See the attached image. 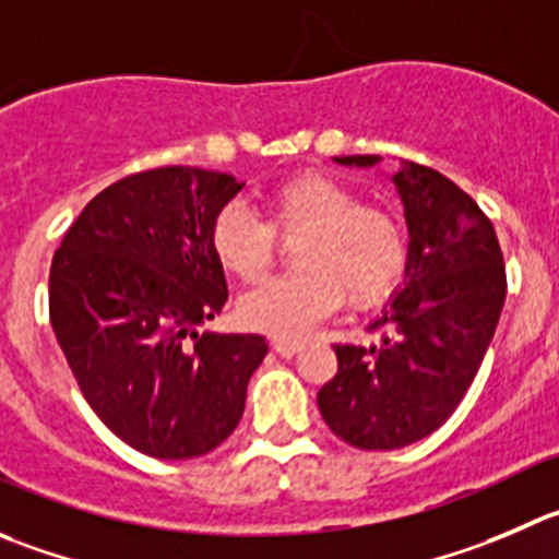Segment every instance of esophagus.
<instances>
[{
    "label": "esophagus",
    "mask_w": 559,
    "mask_h": 559,
    "mask_svg": "<svg viewBox=\"0 0 559 559\" xmlns=\"http://www.w3.org/2000/svg\"><path fill=\"white\" fill-rule=\"evenodd\" d=\"M271 348H274L280 356H285V359H290V356H294V354H299L301 343H299V340L274 337V340H271Z\"/></svg>",
    "instance_id": "esophagus-1"
}]
</instances>
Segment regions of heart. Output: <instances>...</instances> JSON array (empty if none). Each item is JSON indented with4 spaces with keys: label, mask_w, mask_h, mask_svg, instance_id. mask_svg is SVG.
I'll return each mask as SVG.
<instances>
[{
    "label": "heart",
    "mask_w": 559,
    "mask_h": 559,
    "mask_svg": "<svg viewBox=\"0 0 559 559\" xmlns=\"http://www.w3.org/2000/svg\"><path fill=\"white\" fill-rule=\"evenodd\" d=\"M276 236L296 238L294 265L238 301L241 323L296 337L343 299L368 310L395 294L408 271V236L395 211L362 203L343 180L318 169L294 173L265 194V222L230 203L211 219L209 243L222 269L254 283L276 258Z\"/></svg>",
    "instance_id": "b5f03b06"
}]
</instances>
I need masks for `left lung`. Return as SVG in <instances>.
Segmentation results:
<instances>
[{
    "instance_id": "obj_1",
    "label": "left lung",
    "mask_w": 559,
    "mask_h": 559,
    "mask_svg": "<svg viewBox=\"0 0 559 559\" xmlns=\"http://www.w3.org/2000/svg\"><path fill=\"white\" fill-rule=\"evenodd\" d=\"M395 183L412 230L408 283L370 323L379 343H334L337 373L318 392L329 428L359 450L406 448L448 423L480 370L508 290L497 233L464 189L417 162H403Z\"/></svg>"
}]
</instances>
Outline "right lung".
I'll list each match as a JSON object with an SVG mask.
<instances>
[{
  "label": "right lung",
  "mask_w": 559,
  "mask_h": 559,
  "mask_svg": "<svg viewBox=\"0 0 559 559\" xmlns=\"http://www.w3.org/2000/svg\"><path fill=\"white\" fill-rule=\"evenodd\" d=\"M241 191L200 167L142 169L106 186L68 227L49 271V318L100 423L164 461L197 459L236 430L260 334H197L227 301L211 219Z\"/></svg>",
  "instance_id": "add662e5"
}]
</instances>
